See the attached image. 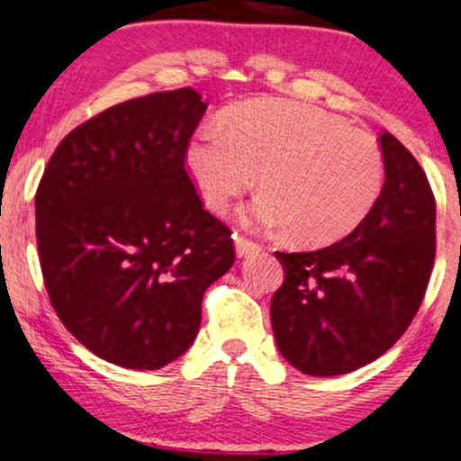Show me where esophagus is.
Wrapping results in <instances>:
<instances>
[{
  "mask_svg": "<svg viewBox=\"0 0 461 461\" xmlns=\"http://www.w3.org/2000/svg\"><path fill=\"white\" fill-rule=\"evenodd\" d=\"M234 249H236L238 258H247V256H253V253L262 251V247L258 245V242L247 240L245 236H236V234H234Z\"/></svg>",
  "mask_w": 461,
  "mask_h": 461,
  "instance_id": "34e87169",
  "label": "esophagus"
}]
</instances>
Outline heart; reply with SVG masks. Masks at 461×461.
<instances>
[{"label": "heart", "mask_w": 461, "mask_h": 461, "mask_svg": "<svg viewBox=\"0 0 461 461\" xmlns=\"http://www.w3.org/2000/svg\"><path fill=\"white\" fill-rule=\"evenodd\" d=\"M203 203L225 212L260 173L262 194L242 212L251 227L290 225L305 245L338 240L382 193L384 158L373 136L338 116L285 99H251L205 123L186 147Z\"/></svg>", "instance_id": "1"}]
</instances>
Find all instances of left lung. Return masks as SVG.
<instances>
[{
    "label": "left lung",
    "instance_id": "obj_1",
    "mask_svg": "<svg viewBox=\"0 0 461 461\" xmlns=\"http://www.w3.org/2000/svg\"><path fill=\"white\" fill-rule=\"evenodd\" d=\"M385 182L351 234L282 253L271 299L279 353L314 377L347 375L384 356L425 297L436 256V201L425 171L390 131L379 136Z\"/></svg>",
    "mask_w": 461,
    "mask_h": 461
}]
</instances>
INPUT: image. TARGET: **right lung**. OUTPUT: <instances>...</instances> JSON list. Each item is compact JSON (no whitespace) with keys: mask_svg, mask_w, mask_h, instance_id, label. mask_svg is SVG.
<instances>
[{"mask_svg":"<svg viewBox=\"0 0 461 461\" xmlns=\"http://www.w3.org/2000/svg\"><path fill=\"white\" fill-rule=\"evenodd\" d=\"M208 104L193 88L130 99L62 139L36 190L56 314L88 351L158 370L194 342L205 288L234 264L184 158Z\"/></svg>","mask_w":461,"mask_h":461,"instance_id":"1","label":"right lung"}]
</instances>
